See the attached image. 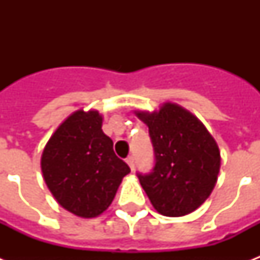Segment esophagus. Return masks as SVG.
Here are the masks:
<instances>
[{"label":"esophagus","mask_w":260,"mask_h":260,"mask_svg":"<svg viewBox=\"0 0 260 260\" xmlns=\"http://www.w3.org/2000/svg\"><path fill=\"white\" fill-rule=\"evenodd\" d=\"M126 163H128V166L131 167V170H134V169H135V158H134V156H128V158H126Z\"/></svg>","instance_id":"esophagus-1"}]
</instances>
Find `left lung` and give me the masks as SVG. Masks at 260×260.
I'll list each match as a JSON object with an SVG mask.
<instances>
[{
    "mask_svg": "<svg viewBox=\"0 0 260 260\" xmlns=\"http://www.w3.org/2000/svg\"><path fill=\"white\" fill-rule=\"evenodd\" d=\"M148 126L155 166L138 173L140 185L159 213L185 216L201 206L213 190L220 171L216 140L196 116L166 102L158 112H136Z\"/></svg>",
    "mask_w": 260,
    "mask_h": 260,
    "instance_id": "left-lung-1",
    "label": "left lung"
}]
</instances>
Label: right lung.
Here are the masks:
<instances>
[{
  "mask_svg": "<svg viewBox=\"0 0 260 260\" xmlns=\"http://www.w3.org/2000/svg\"><path fill=\"white\" fill-rule=\"evenodd\" d=\"M101 126L97 110H77L55 131L42 155L43 177L55 200L83 218L105 212L131 173Z\"/></svg>",
  "mask_w": 260,
  "mask_h": 260,
  "instance_id": "1",
  "label": "right lung"
}]
</instances>
